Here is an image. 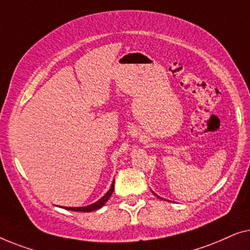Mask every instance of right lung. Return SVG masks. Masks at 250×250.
Wrapping results in <instances>:
<instances>
[{"mask_svg":"<svg viewBox=\"0 0 250 250\" xmlns=\"http://www.w3.org/2000/svg\"><path fill=\"white\" fill-rule=\"evenodd\" d=\"M113 190H114V181L113 184H112L110 190H108L105 196L102 197V198L98 200V202L91 204L89 206H86V207H63V208L65 209H69V210H75V212H91V210H96L98 208H101L102 206H104V204L107 202L108 199H110L111 195L113 194Z\"/></svg>","mask_w":250,"mask_h":250,"instance_id":"1","label":"right lung"}]
</instances>
